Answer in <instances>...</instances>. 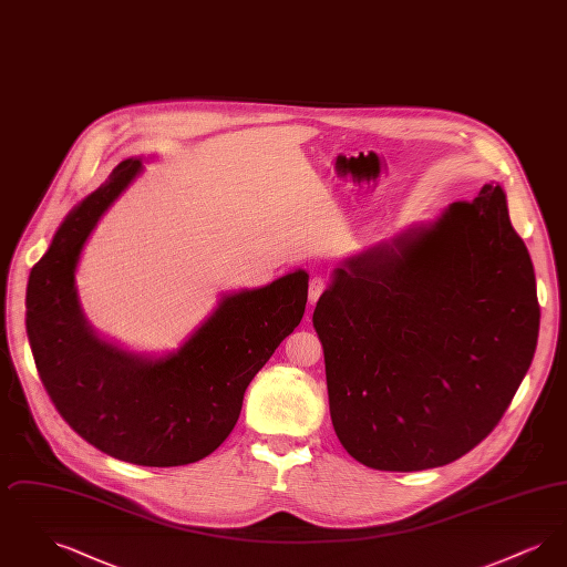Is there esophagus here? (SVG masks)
Returning <instances> with one entry per match:
<instances>
[{
    "label": "esophagus",
    "mask_w": 567,
    "mask_h": 567,
    "mask_svg": "<svg viewBox=\"0 0 567 567\" xmlns=\"http://www.w3.org/2000/svg\"><path fill=\"white\" fill-rule=\"evenodd\" d=\"M324 287H327V282H324V278H321V276H312V278H310V293H308L310 303H315V301L321 297Z\"/></svg>",
    "instance_id": "1"
}]
</instances>
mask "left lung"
Instances as JSON below:
<instances>
[{"label": "left lung", "mask_w": 567, "mask_h": 567, "mask_svg": "<svg viewBox=\"0 0 567 567\" xmlns=\"http://www.w3.org/2000/svg\"><path fill=\"white\" fill-rule=\"evenodd\" d=\"M312 323L331 423L352 458L419 472L470 453L538 344L534 266L502 187L347 259Z\"/></svg>", "instance_id": "8db88e82"}]
</instances>
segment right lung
Segmentation results:
<instances>
[{
	"instance_id": "1",
	"label": "right lung",
	"mask_w": 567,
	"mask_h": 567,
	"mask_svg": "<svg viewBox=\"0 0 567 567\" xmlns=\"http://www.w3.org/2000/svg\"><path fill=\"white\" fill-rule=\"evenodd\" d=\"M140 167L118 163L56 229L29 274L28 336L51 402L82 440L127 463L174 467L208 457L236 427L246 386L303 317L308 274L225 297L181 351L159 361L100 342L82 319L74 270L82 244Z\"/></svg>"
}]
</instances>
